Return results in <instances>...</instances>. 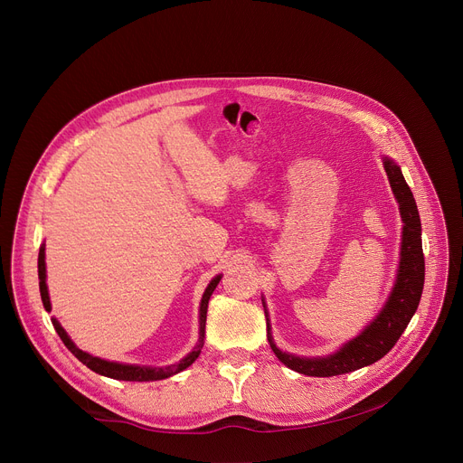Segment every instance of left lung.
<instances>
[{
	"label": "left lung",
	"instance_id": "8db88e82",
	"mask_svg": "<svg viewBox=\"0 0 463 463\" xmlns=\"http://www.w3.org/2000/svg\"><path fill=\"white\" fill-rule=\"evenodd\" d=\"M383 167L391 184V190L400 206V218H402V245H400V264L394 287L382 307L378 317L368 324L355 338L343 345L335 354L327 357H299L287 352H281L275 346L271 327L266 313V329H268V343L283 364L292 371L317 376L329 378L354 373L357 368L373 364L380 361L400 338L413 318L422 287H424V255H422V240H420V218L419 210L413 199V194L406 184V178L400 167L391 160L383 158ZM264 305V299H262ZM266 307V305H264Z\"/></svg>",
	"mask_w": 463,
	"mask_h": 463
}]
</instances>
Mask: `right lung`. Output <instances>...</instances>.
<instances>
[{"label": "right lung", "mask_w": 463, "mask_h": 463, "mask_svg": "<svg viewBox=\"0 0 463 463\" xmlns=\"http://www.w3.org/2000/svg\"><path fill=\"white\" fill-rule=\"evenodd\" d=\"M46 255H44V243L41 245L39 250V288H41V298H43V305L44 309L50 313L52 311V303H50V296H48V287H46V262H44ZM222 281V275H215L213 279L210 281V285L206 287L203 299H201V309H199V341L195 345V348L184 357L178 363L171 364V366H139V364H125V363H115V361H106L100 357L90 355L83 350H80L72 341L71 336L67 335V331L61 327V324L52 318V324L57 331V335L61 336V341L65 343V346L87 366L90 368L92 373L102 374L106 378H113V380H125V382H156V380H165L173 374L182 373L184 368H188L201 354V348L204 345V326H206V311H208V299L212 296V292L218 287V283Z\"/></svg>", "instance_id": "obj_1"}]
</instances>
